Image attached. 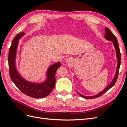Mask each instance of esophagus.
Instances as JSON below:
<instances>
[{
  "instance_id": "34e87169",
  "label": "esophagus",
  "mask_w": 127,
  "mask_h": 127,
  "mask_svg": "<svg viewBox=\"0 0 127 127\" xmlns=\"http://www.w3.org/2000/svg\"><path fill=\"white\" fill-rule=\"evenodd\" d=\"M70 58H68V59H67V63L70 62Z\"/></svg>"
}]
</instances>
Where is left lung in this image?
Returning a JSON list of instances; mask_svg holds the SVG:
<instances>
[{
  "label": "left lung",
  "mask_w": 127,
  "mask_h": 127,
  "mask_svg": "<svg viewBox=\"0 0 127 127\" xmlns=\"http://www.w3.org/2000/svg\"><path fill=\"white\" fill-rule=\"evenodd\" d=\"M105 39L109 40L111 41L112 42V43L114 45V47L115 48V49L116 50V54H117V57L118 59V64H117V71L116 75H115L114 78L112 80V81L111 82V83L109 84V85L107 86L104 90L103 91L101 92L100 93H99L98 94L94 95V96H84L82 94H80L78 92H77V93L81 96L84 98H87V99H93V98H97L99 96H101V95L104 94L105 93L109 90L111 87H112V86H114L115 83H116L118 77V74H119V68H120V64H121V53H120V48H119V45L118 42V40L117 39V37H116L113 33L111 31V30L106 27L105 28Z\"/></svg>",
  "instance_id": "8db88e82"
}]
</instances>
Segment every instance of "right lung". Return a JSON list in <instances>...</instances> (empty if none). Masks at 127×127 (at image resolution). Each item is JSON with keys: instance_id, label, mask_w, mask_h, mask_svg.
<instances>
[{"instance_id": "add662e5", "label": "right lung", "mask_w": 127, "mask_h": 127, "mask_svg": "<svg viewBox=\"0 0 127 127\" xmlns=\"http://www.w3.org/2000/svg\"><path fill=\"white\" fill-rule=\"evenodd\" d=\"M24 35L25 33L22 32L15 36L9 48L8 61L10 77L23 93L33 98H43L50 94L55 86L56 72L61 66L60 62L53 64L48 68L47 72V78L43 83L36 84L25 80L18 72L15 66V59L19 39Z\"/></svg>"}]
</instances>
